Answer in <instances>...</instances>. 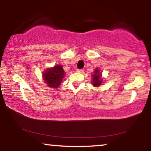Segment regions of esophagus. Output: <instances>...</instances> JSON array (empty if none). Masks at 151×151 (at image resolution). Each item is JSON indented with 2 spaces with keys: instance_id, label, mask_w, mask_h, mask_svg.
Listing matches in <instances>:
<instances>
[{
  "instance_id": "esophagus-1",
  "label": "esophagus",
  "mask_w": 151,
  "mask_h": 151,
  "mask_svg": "<svg viewBox=\"0 0 151 151\" xmlns=\"http://www.w3.org/2000/svg\"><path fill=\"white\" fill-rule=\"evenodd\" d=\"M76 72H77V73H83L84 72V70H83V69H77V70H76Z\"/></svg>"
}]
</instances>
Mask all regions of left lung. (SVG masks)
I'll return each instance as SVG.
<instances>
[{"label":"left lung","instance_id":"left-lung-1","mask_svg":"<svg viewBox=\"0 0 151 151\" xmlns=\"http://www.w3.org/2000/svg\"><path fill=\"white\" fill-rule=\"evenodd\" d=\"M92 76V84L94 87H99L102 84L103 82V78H101V70L98 68L94 70V75Z\"/></svg>","mask_w":151,"mask_h":151}]
</instances>
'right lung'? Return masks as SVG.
Masks as SVG:
<instances>
[{
  "instance_id": "1",
  "label": "right lung",
  "mask_w": 151,
  "mask_h": 151,
  "mask_svg": "<svg viewBox=\"0 0 151 151\" xmlns=\"http://www.w3.org/2000/svg\"><path fill=\"white\" fill-rule=\"evenodd\" d=\"M65 72L63 70L62 65H57L53 68L46 69L42 74L44 81L50 88H59L61 83Z\"/></svg>"
}]
</instances>
